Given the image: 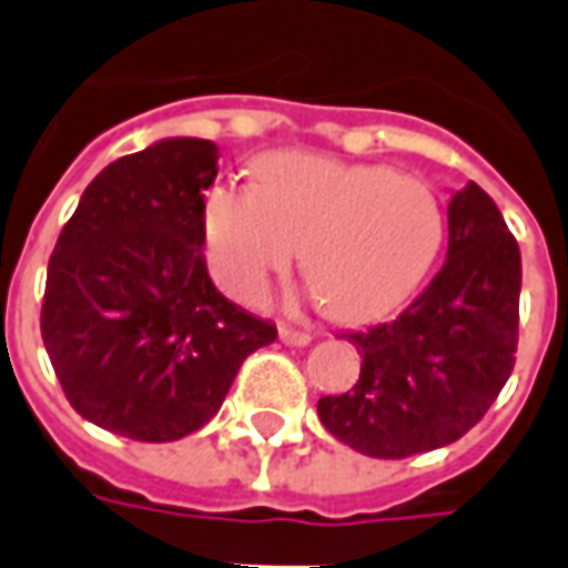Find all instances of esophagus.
<instances>
[{"instance_id": "1", "label": "esophagus", "mask_w": 568, "mask_h": 568, "mask_svg": "<svg viewBox=\"0 0 568 568\" xmlns=\"http://www.w3.org/2000/svg\"><path fill=\"white\" fill-rule=\"evenodd\" d=\"M280 341L288 346H307L313 337L307 332H297V328H288V325H280Z\"/></svg>"}]
</instances>
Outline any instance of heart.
Listing matches in <instances>:
<instances>
[{"instance_id": "b5f03b06", "label": "heart", "mask_w": 568, "mask_h": 568, "mask_svg": "<svg viewBox=\"0 0 568 568\" xmlns=\"http://www.w3.org/2000/svg\"><path fill=\"white\" fill-rule=\"evenodd\" d=\"M258 187H212L206 261L227 295L258 301L267 276L301 258L334 320L362 322L414 288L440 243V206L417 175L283 151L255 166Z\"/></svg>"}]
</instances>
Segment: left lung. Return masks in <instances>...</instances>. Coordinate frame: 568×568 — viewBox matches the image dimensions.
Instances as JSON below:
<instances>
[{
    "mask_svg": "<svg viewBox=\"0 0 568 568\" xmlns=\"http://www.w3.org/2000/svg\"><path fill=\"white\" fill-rule=\"evenodd\" d=\"M520 248L499 206L468 182L447 206V258L393 322L346 334L362 374L320 398L322 426L353 450L405 459L459 440L514 371Z\"/></svg>",
    "mask_w": 568,
    "mask_h": 568,
    "instance_id": "obj_1",
    "label": "left lung"
}]
</instances>
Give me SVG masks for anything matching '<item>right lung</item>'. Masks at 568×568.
Returning a JSON list of instances; mask_svg holds the SVG:
<instances>
[{"label": "right lung", "mask_w": 568, "mask_h": 568, "mask_svg": "<svg viewBox=\"0 0 568 568\" xmlns=\"http://www.w3.org/2000/svg\"><path fill=\"white\" fill-rule=\"evenodd\" d=\"M219 145L170 136L84 187L48 261L42 341L69 405L133 440L206 426L243 358L276 341L212 285L203 194Z\"/></svg>", "instance_id": "right-lung-1"}]
</instances>
